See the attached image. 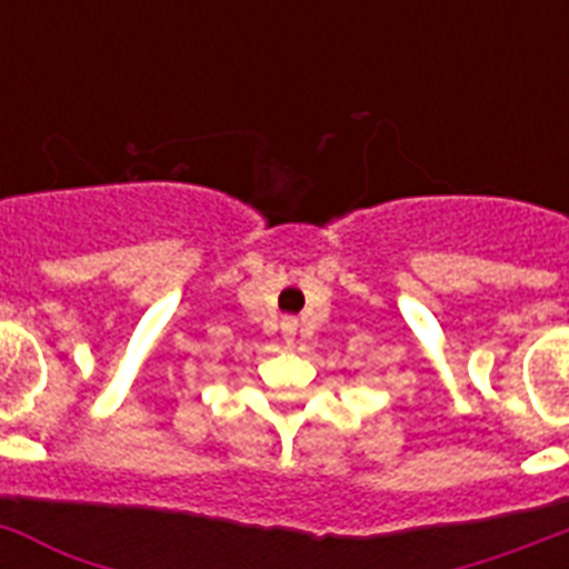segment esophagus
<instances>
[{
    "label": "esophagus",
    "mask_w": 569,
    "mask_h": 569,
    "mask_svg": "<svg viewBox=\"0 0 569 569\" xmlns=\"http://www.w3.org/2000/svg\"><path fill=\"white\" fill-rule=\"evenodd\" d=\"M280 329H283L286 343H295V335H298V320H295V318H283Z\"/></svg>",
    "instance_id": "obj_1"
}]
</instances>
